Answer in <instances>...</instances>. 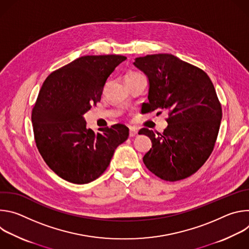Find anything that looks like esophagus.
<instances>
[{
	"label": "esophagus",
	"mask_w": 249,
	"mask_h": 249,
	"mask_svg": "<svg viewBox=\"0 0 249 249\" xmlns=\"http://www.w3.org/2000/svg\"><path fill=\"white\" fill-rule=\"evenodd\" d=\"M136 135H138V129L135 128V127L130 128V130H129V136H130V137H134V136H136Z\"/></svg>",
	"instance_id": "34e87169"
}]
</instances>
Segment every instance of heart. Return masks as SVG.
<instances>
[{
    "label": "heart",
    "instance_id": "obj_1",
    "mask_svg": "<svg viewBox=\"0 0 249 249\" xmlns=\"http://www.w3.org/2000/svg\"><path fill=\"white\" fill-rule=\"evenodd\" d=\"M139 76H142V74L140 73H137V72H131L129 74L126 75L125 77V80H129V79H133V78H136V77H139Z\"/></svg>",
    "mask_w": 249,
    "mask_h": 249
}]
</instances>
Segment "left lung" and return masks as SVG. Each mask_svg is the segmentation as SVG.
I'll return each mask as SVG.
<instances>
[{
    "label": "left lung",
    "instance_id": "8db88e82",
    "mask_svg": "<svg viewBox=\"0 0 249 249\" xmlns=\"http://www.w3.org/2000/svg\"><path fill=\"white\" fill-rule=\"evenodd\" d=\"M134 65L149 79L146 112L168 111L162 133L140 130L153 144L143 161L160 179H184L205 163L215 147L223 113L214 85L202 69L171 54L139 57Z\"/></svg>",
    "mask_w": 249,
    "mask_h": 249
}]
</instances>
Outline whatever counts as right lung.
<instances>
[{"instance_id":"1","label":"right lung","mask_w":249,"mask_h":249,"mask_svg":"<svg viewBox=\"0 0 249 249\" xmlns=\"http://www.w3.org/2000/svg\"><path fill=\"white\" fill-rule=\"evenodd\" d=\"M127 58L83 56L54 71L44 81L32 108L36 147L61 178L76 184L95 180L108 167L115 149L125 142L123 124L87 127L83 115L100 101L106 80Z\"/></svg>"}]
</instances>
